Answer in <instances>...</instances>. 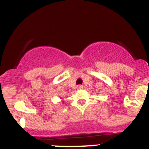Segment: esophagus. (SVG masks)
<instances>
[{
  "instance_id": "34e87169",
  "label": "esophagus",
  "mask_w": 149,
  "mask_h": 149,
  "mask_svg": "<svg viewBox=\"0 0 149 149\" xmlns=\"http://www.w3.org/2000/svg\"><path fill=\"white\" fill-rule=\"evenodd\" d=\"M77 89H78V90H81V89H83V86H81V85H79V86H77Z\"/></svg>"
}]
</instances>
